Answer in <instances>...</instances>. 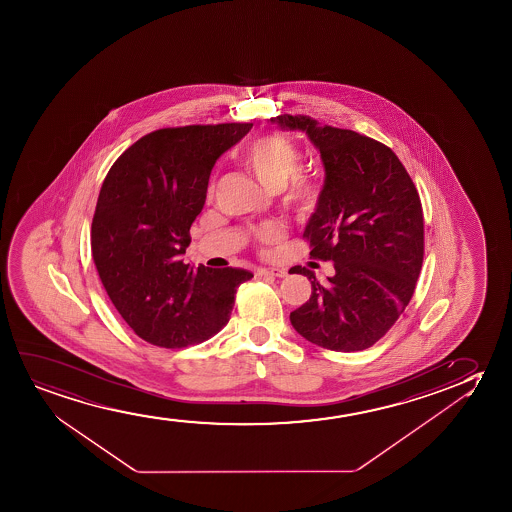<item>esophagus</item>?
Returning a JSON list of instances; mask_svg holds the SVG:
<instances>
[{
  "label": "esophagus",
  "instance_id": "esophagus-1",
  "mask_svg": "<svg viewBox=\"0 0 512 512\" xmlns=\"http://www.w3.org/2000/svg\"><path fill=\"white\" fill-rule=\"evenodd\" d=\"M257 273H259L260 276H273V278H283V276H287V271L280 269V267H264V269H259Z\"/></svg>",
  "mask_w": 512,
  "mask_h": 512
}]
</instances>
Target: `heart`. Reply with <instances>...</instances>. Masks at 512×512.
<instances>
[{
	"label": "heart",
	"instance_id": "heart-1",
	"mask_svg": "<svg viewBox=\"0 0 512 512\" xmlns=\"http://www.w3.org/2000/svg\"><path fill=\"white\" fill-rule=\"evenodd\" d=\"M243 164L266 189L276 190L288 210L299 217H309L322 197V183L308 171L299 169L301 155L294 143L266 134L252 141L243 152ZM213 194L210 187L208 196ZM285 238V227L278 222H266L253 232V239L264 250Z\"/></svg>",
	"mask_w": 512,
	"mask_h": 512
}]
</instances>
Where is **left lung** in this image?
Wrapping results in <instances>:
<instances>
[{"label": "left lung", "instance_id": "8db88e82", "mask_svg": "<svg viewBox=\"0 0 512 512\" xmlns=\"http://www.w3.org/2000/svg\"><path fill=\"white\" fill-rule=\"evenodd\" d=\"M283 129L313 141L325 166L320 203L304 238L313 259L332 260L334 276L311 280V297L290 313L309 343L360 351L378 343L411 301L425 253L420 194L390 147L350 129L320 126L308 115H278Z\"/></svg>", "mask_w": 512, "mask_h": 512}]
</instances>
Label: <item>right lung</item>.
<instances>
[{
    "mask_svg": "<svg viewBox=\"0 0 512 512\" xmlns=\"http://www.w3.org/2000/svg\"><path fill=\"white\" fill-rule=\"evenodd\" d=\"M253 124L164 127L127 148L92 217L99 280L136 336L161 348L203 343L227 325L245 269L183 264L218 157Z\"/></svg>",
    "mask_w": 512,
    "mask_h": 512,
    "instance_id": "1",
    "label": "right lung"
}]
</instances>
